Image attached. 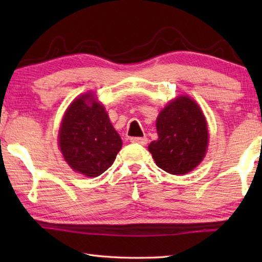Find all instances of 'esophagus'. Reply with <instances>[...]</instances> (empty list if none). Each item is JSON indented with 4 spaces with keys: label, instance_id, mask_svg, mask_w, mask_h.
Segmentation results:
<instances>
[{
    "label": "esophagus",
    "instance_id": "esophagus-1",
    "mask_svg": "<svg viewBox=\"0 0 262 262\" xmlns=\"http://www.w3.org/2000/svg\"><path fill=\"white\" fill-rule=\"evenodd\" d=\"M130 142H133V143H139L142 145H145L148 143V139L147 137H132Z\"/></svg>",
    "mask_w": 262,
    "mask_h": 262
}]
</instances>
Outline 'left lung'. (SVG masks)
Segmentation results:
<instances>
[{
  "mask_svg": "<svg viewBox=\"0 0 262 262\" xmlns=\"http://www.w3.org/2000/svg\"><path fill=\"white\" fill-rule=\"evenodd\" d=\"M158 140L149 144L157 166L171 174L192 171L205 157L208 129L205 115L188 97L171 101L156 121Z\"/></svg>",
  "mask_w": 262,
  "mask_h": 262,
  "instance_id": "left-lung-1",
  "label": "left lung"
}]
</instances>
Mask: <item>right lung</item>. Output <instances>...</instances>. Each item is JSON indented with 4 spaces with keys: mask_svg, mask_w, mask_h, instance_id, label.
Segmentation results:
<instances>
[{
    "mask_svg": "<svg viewBox=\"0 0 262 262\" xmlns=\"http://www.w3.org/2000/svg\"><path fill=\"white\" fill-rule=\"evenodd\" d=\"M59 142L70 167L86 177L104 173L112 166L122 145L103 105L96 103L90 94L79 97L68 107L61 123Z\"/></svg>",
    "mask_w": 262,
    "mask_h": 262,
    "instance_id": "obj_1",
    "label": "right lung"
}]
</instances>
